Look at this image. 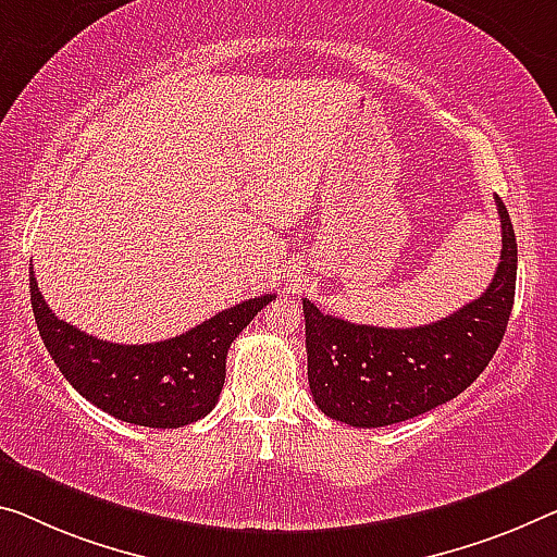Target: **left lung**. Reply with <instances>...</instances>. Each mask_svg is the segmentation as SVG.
<instances>
[{"mask_svg": "<svg viewBox=\"0 0 557 557\" xmlns=\"http://www.w3.org/2000/svg\"><path fill=\"white\" fill-rule=\"evenodd\" d=\"M503 249L491 286L446 319L379 329L321 313L304 298L308 386L329 418L356 428L408 421L463 393L491 363L512 311L518 244L495 196Z\"/></svg>", "mask_w": 557, "mask_h": 557, "instance_id": "1", "label": "left lung"}]
</instances>
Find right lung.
I'll use <instances>...</instances> for the list:
<instances>
[{
  "label": "right lung",
  "instance_id": "1",
  "mask_svg": "<svg viewBox=\"0 0 557 557\" xmlns=\"http://www.w3.org/2000/svg\"><path fill=\"white\" fill-rule=\"evenodd\" d=\"M32 311L51 361L72 388L119 421L147 428H182L216 406L226 379V354L273 294L246 298L157 344H109L57 319L29 271Z\"/></svg>",
  "mask_w": 557,
  "mask_h": 557
}]
</instances>
